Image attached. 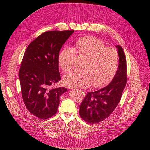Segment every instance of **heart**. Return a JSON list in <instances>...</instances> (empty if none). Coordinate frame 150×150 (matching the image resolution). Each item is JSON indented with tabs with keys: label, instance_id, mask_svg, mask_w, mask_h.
<instances>
[{
	"label": "heart",
	"instance_id": "heart-1",
	"mask_svg": "<svg viewBox=\"0 0 150 150\" xmlns=\"http://www.w3.org/2000/svg\"><path fill=\"white\" fill-rule=\"evenodd\" d=\"M76 53L86 57L84 70H74L63 78V84L69 88H85L91 84L98 88L108 83L114 76L119 62L117 50L106 47L105 44L95 37H84L78 39L75 49L64 47L59 53L58 64L67 71L74 65Z\"/></svg>",
	"mask_w": 150,
	"mask_h": 150
}]
</instances>
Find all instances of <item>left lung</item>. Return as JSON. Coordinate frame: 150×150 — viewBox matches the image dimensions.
<instances>
[{
	"label": "left lung",
	"mask_w": 150,
	"mask_h": 150,
	"mask_svg": "<svg viewBox=\"0 0 150 150\" xmlns=\"http://www.w3.org/2000/svg\"><path fill=\"white\" fill-rule=\"evenodd\" d=\"M116 47L119 64L112 81L103 88L88 92L80 106V117L89 123L103 121L112 114L119 103L127 84V59L122 47L119 45Z\"/></svg>",
	"instance_id": "8db88e82"
}]
</instances>
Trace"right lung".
Wrapping results in <instances>:
<instances>
[{
  "instance_id": "1",
  "label": "right lung",
  "mask_w": 150,
  "mask_h": 150,
  "mask_svg": "<svg viewBox=\"0 0 150 150\" xmlns=\"http://www.w3.org/2000/svg\"><path fill=\"white\" fill-rule=\"evenodd\" d=\"M74 31H45L28 45L23 55L19 72L22 98L28 111L41 119L57 113L59 97L67 91L52 86L61 80L58 54Z\"/></svg>"
}]
</instances>
